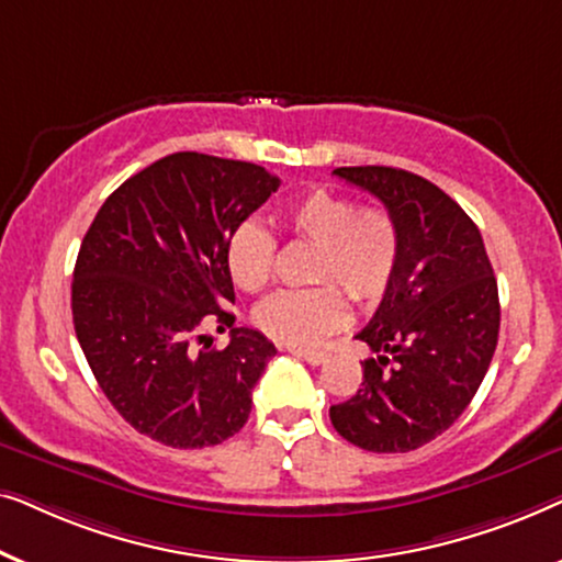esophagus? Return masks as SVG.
<instances>
[{
  "instance_id": "34e87169",
  "label": "esophagus",
  "mask_w": 562,
  "mask_h": 562,
  "mask_svg": "<svg viewBox=\"0 0 562 562\" xmlns=\"http://www.w3.org/2000/svg\"><path fill=\"white\" fill-rule=\"evenodd\" d=\"M289 352H291V356H296V358H302V360H306V363H310V366H322V363H325V360L329 358L325 350H306V348H289Z\"/></svg>"
}]
</instances>
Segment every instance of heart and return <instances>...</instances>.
Wrapping results in <instances>:
<instances>
[{
    "mask_svg": "<svg viewBox=\"0 0 562 562\" xmlns=\"http://www.w3.org/2000/svg\"><path fill=\"white\" fill-rule=\"evenodd\" d=\"M291 237L317 245L312 281H333L314 289L279 291L252 312L260 333L273 340L310 348L348 319V302H375L386 294L402 258V229L386 206L358 202L335 189H310L279 210ZM227 273L237 289L258 294L276 271L273 235L256 222H243L227 243Z\"/></svg>",
    "mask_w": 562,
    "mask_h": 562,
    "instance_id": "1",
    "label": "heart"
}]
</instances>
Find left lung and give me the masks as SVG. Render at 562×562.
Masks as SVG:
<instances>
[{
    "mask_svg": "<svg viewBox=\"0 0 562 562\" xmlns=\"http://www.w3.org/2000/svg\"><path fill=\"white\" fill-rule=\"evenodd\" d=\"M379 196L402 229V258L373 319L356 335L375 358L333 427L371 452H409L442 435L479 391L498 340L496 276L475 222L417 173L335 168Z\"/></svg>",
    "mask_w": 562,
    "mask_h": 562,
    "instance_id": "obj_1",
    "label": "left lung"
}]
</instances>
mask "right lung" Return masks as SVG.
<instances>
[{"mask_svg": "<svg viewBox=\"0 0 562 562\" xmlns=\"http://www.w3.org/2000/svg\"><path fill=\"white\" fill-rule=\"evenodd\" d=\"M279 183L245 160L173 153L114 189L83 235L76 337L110 404L150 440L206 448L248 422L276 348L258 329L233 327L225 252ZM206 324L231 327L227 349L211 348Z\"/></svg>", "mask_w": 562, "mask_h": 562, "instance_id": "obj_1", "label": "right lung"}]
</instances>
